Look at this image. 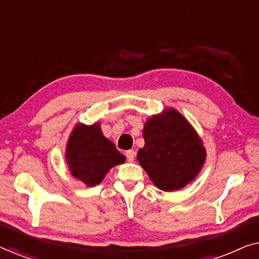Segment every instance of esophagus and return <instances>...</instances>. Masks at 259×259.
<instances>
[{
  "instance_id": "34e87169",
  "label": "esophagus",
  "mask_w": 259,
  "mask_h": 259,
  "mask_svg": "<svg viewBox=\"0 0 259 259\" xmlns=\"http://www.w3.org/2000/svg\"><path fill=\"white\" fill-rule=\"evenodd\" d=\"M126 158L127 160H128L130 162H132L134 160V158H136V152H134L133 150H130V151H126Z\"/></svg>"
}]
</instances>
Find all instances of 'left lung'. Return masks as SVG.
<instances>
[{
    "label": "left lung",
    "instance_id": "left-lung-1",
    "mask_svg": "<svg viewBox=\"0 0 259 259\" xmlns=\"http://www.w3.org/2000/svg\"><path fill=\"white\" fill-rule=\"evenodd\" d=\"M137 159L152 183L166 192L185 187L203 168L206 150L196 130L175 108L152 115Z\"/></svg>",
    "mask_w": 259,
    "mask_h": 259
}]
</instances>
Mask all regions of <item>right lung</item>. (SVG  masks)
Wrapping results in <instances>:
<instances>
[{
	"label": "right lung",
	"mask_w": 259,
	"mask_h": 259,
	"mask_svg": "<svg viewBox=\"0 0 259 259\" xmlns=\"http://www.w3.org/2000/svg\"><path fill=\"white\" fill-rule=\"evenodd\" d=\"M65 157L70 175L90 187L99 185L109 169L126 160L125 155L104 136L99 122L77 123L74 127Z\"/></svg>",
	"instance_id": "obj_1"
}]
</instances>
